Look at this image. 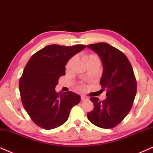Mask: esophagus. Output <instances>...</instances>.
Listing matches in <instances>:
<instances>
[{
    "instance_id": "esophagus-1",
    "label": "esophagus",
    "mask_w": 153,
    "mask_h": 153,
    "mask_svg": "<svg viewBox=\"0 0 153 153\" xmlns=\"http://www.w3.org/2000/svg\"><path fill=\"white\" fill-rule=\"evenodd\" d=\"M81 100H88V97H87L86 96L81 95Z\"/></svg>"
}]
</instances>
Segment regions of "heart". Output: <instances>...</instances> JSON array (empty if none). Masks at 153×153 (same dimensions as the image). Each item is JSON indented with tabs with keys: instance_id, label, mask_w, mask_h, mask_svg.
Masks as SVG:
<instances>
[{
	"instance_id": "heart-1",
	"label": "heart",
	"mask_w": 153,
	"mask_h": 153,
	"mask_svg": "<svg viewBox=\"0 0 153 153\" xmlns=\"http://www.w3.org/2000/svg\"><path fill=\"white\" fill-rule=\"evenodd\" d=\"M83 59L85 60V61L87 63V64H89V63H100V58L98 57V56L97 54L94 53H85L83 54L82 56ZM75 58L73 57L68 60L66 65H65V69L67 71H69L71 68V66H72L73 62H74ZM80 87L82 88H85L84 85H81Z\"/></svg>"
}]
</instances>
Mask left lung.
I'll return each mask as SVG.
<instances>
[{"label":"left lung","instance_id":"left-lung-1","mask_svg":"<svg viewBox=\"0 0 153 153\" xmlns=\"http://www.w3.org/2000/svg\"><path fill=\"white\" fill-rule=\"evenodd\" d=\"M88 47L99 55L103 64L100 80L107 98L90 97L94 109L88 113L89 121L102 128H111L119 124L132 108L137 84L133 68L126 56L107 43L89 44Z\"/></svg>","mask_w":153,"mask_h":153}]
</instances>
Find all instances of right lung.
Masks as SVG:
<instances>
[{
    "instance_id": "obj_1",
    "label": "right lung",
    "mask_w": 153,
    "mask_h": 153,
    "mask_svg": "<svg viewBox=\"0 0 153 153\" xmlns=\"http://www.w3.org/2000/svg\"><path fill=\"white\" fill-rule=\"evenodd\" d=\"M86 47L51 44L36 52L25 65L19 82L21 101L33 122L50 130L63 124L80 97L73 92L57 93L55 87L65 75V65Z\"/></svg>"
}]
</instances>
